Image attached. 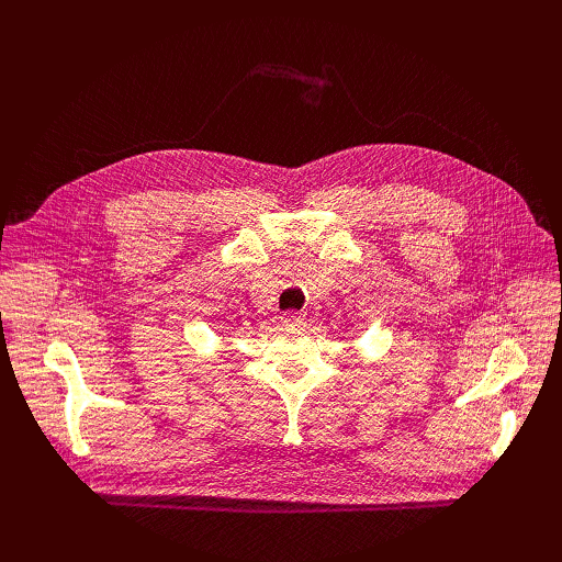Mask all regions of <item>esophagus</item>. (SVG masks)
<instances>
[{
    "mask_svg": "<svg viewBox=\"0 0 562 562\" xmlns=\"http://www.w3.org/2000/svg\"><path fill=\"white\" fill-rule=\"evenodd\" d=\"M280 321L284 323V326H301V323L305 321V314L301 312H286L280 316Z\"/></svg>",
    "mask_w": 562,
    "mask_h": 562,
    "instance_id": "1",
    "label": "esophagus"
}]
</instances>
